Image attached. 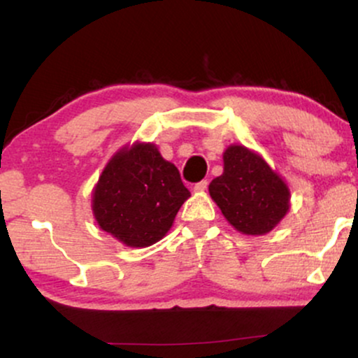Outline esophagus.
Wrapping results in <instances>:
<instances>
[{"instance_id":"obj_1","label":"esophagus","mask_w":358,"mask_h":358,"mask_svg":"<svg viewBox=\"0 0 358 358\" xmlns=\"http://www.w3.org/2000/svg\"><path fill=\"white\" fill-rule=\"evenodd\" d=\"M207 187H208L207 180H202V182L195 183V187H193V190H195V192H205V190H207Z\"/></svg>"}]
</instances>
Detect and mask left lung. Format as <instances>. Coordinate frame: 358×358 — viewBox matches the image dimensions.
<instances>
[{
    "mask_svg": "<svg viewBox=\"0 0 358 358\" xmlns=\"http://www.w3.org/2000/svg\"><path fill=\"white\" fill-rule=\"evenodd\" d=\"M210 196L237 231L269 232L289 208V190L268 163L244 146L224 153V173L212 180Z\"/></svg>",
    "mask_w": 358,
    "mask_h": 358,
    "instance_id": "8db88e82",
    "label": "left lung"
}]
</instances>
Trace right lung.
Here are the masks:
<instances>
[{"mask_svg":"<svg viewBox=\"0 0 358 358\" xmlns=\"http://www.w3.org/2000/svg\"><path fill=\"white\" fill-rule=\"evenodd\" d=\"M190 192L155 145L122 150L102 171L92 210L102 231L131 248H148L170 231Z\"/></svg>","mask_w":358,"mask_h":358,"instance_id":"obj_1","label":"right lung"}]
</instances>
